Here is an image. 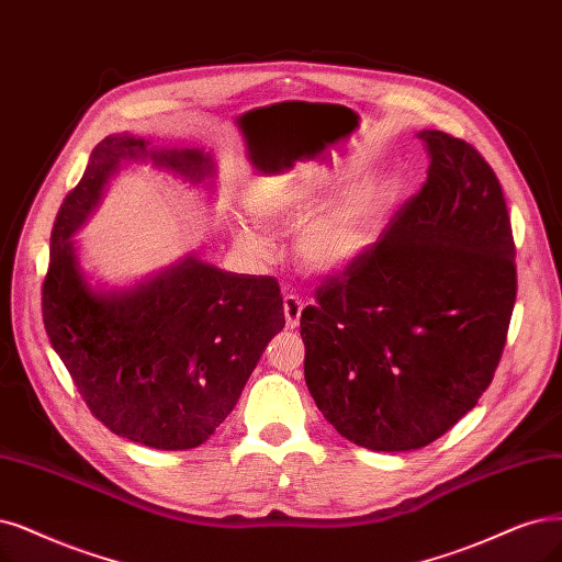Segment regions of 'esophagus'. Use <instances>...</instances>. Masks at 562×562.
Instances as JSON below:
<instances>
[{"label": "esophagus", "instance_id": "obj_1", "mask_svg": "<svg viewBox=\"0 0 562 562\" xmlns=\"http://www.w3.org/2000/svg\"><path fill=\"white\" fill-rule=\"evenodd\" d=\"M282 310H284V322H286V328H296L299 322H301V313H303V301L294 294H284L282 299Z\"/></svg>", "mask_w": 562, "mask_h": 562}]
</instances>
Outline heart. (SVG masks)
<instances>
[{
    "instance_id": "b5f03b06",
    "label": "heart",
    "mask_w": 562,
    "mask_h": 562,
    "mask_svg": "<svg viewBox=\"0 0 562 562\" xmlns=\"http://www.w3.org/2000/svg\"><path fill=\"white\" fill-rule=\"evenodd\" d=\"M317 194L319 187L310 180H278L268 192L259 194L257 211L266 220L303 217L317 201ZM375 215L378 201L370 190L347 194L301 228L296 243L301 261L319 273L345 268L366 249ZM240 240L255 252L268 249L266 240L247 228L240 232Z\"/></svg>"
}]
</instances>
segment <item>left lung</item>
I'll use <instances>...</instances> for the list:
<instances>
[{"mask_svg": "<svg viewBox=\"0 0 562 562\" xmlns=\"http://www.w3.org/2000/svg\"><path fill=\"white\" fill-rule=\"evenodd\" d=\"M417 136L424 187L301 315L310 396L372 451L422 449L465 417L501 363L516 301L501 180L470 143Z\"/></svg>", "mask_w": 562, "mask_h": 562, "instance_id": "8db88e82", "label": "left lung"}]
</instances>
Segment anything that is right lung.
<instances>
[{
  "label": "right lung",
  "instance_id": "obj_1",
  "mask_svg": "<svg viewBox=\"0 0 562 562\" xmlns=\"http://www.w3.org/2000/svg\"><path fill=\"white\" fill-rule=\"evenodd\" d=\"M122 161H150L192 184L215 176L213 155L199 148H155L134 134L103 138L53 226L41 292L46 334L103 426L153 449H194L236 407L282 330L280 284L190 255L132 286H92L71 236Z\"/></svg>",
  "mask_w": 562,
  "mask_h": 562
}]
</instances>
